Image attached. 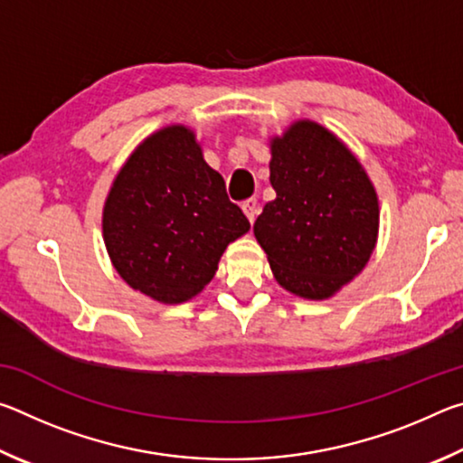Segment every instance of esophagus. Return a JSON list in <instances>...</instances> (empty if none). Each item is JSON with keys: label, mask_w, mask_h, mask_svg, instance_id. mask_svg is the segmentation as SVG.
<instances>
[{"label": "esophagus", "mask_w": 463, "mask_h": 463, "mask_svg": "<svg viewBox=\"0 0 463 463\" xmlns=\"http://www.w3.org/2000/svg\"><path fill=\"white\" fill-rule=\"evenodd\" d=\"M242 213L247 214V218H249V222H255V218H257V214H260V202H257L255 198H250V200H245L242 202Z\"/></svg>", "instance_id": "obj_1"}]
</instances>
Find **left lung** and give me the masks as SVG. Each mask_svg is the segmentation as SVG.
<instances>
[{"mask_svg":"<svg viewBox=\"0 0 463 463\" xmlns=\"http://www.w3.org/2000/svg\"><path fill=\"white\" fill-rule=\"evenodd\" d=\"M269 182L253 232L279 286L323 300L354 279L378 237V195L339 138L315 122H296L273 138Z\"/></svg>","mask_w":463,"mask_h":463,"instance_id":"obj_1","label":"left lung"}]
</instances>
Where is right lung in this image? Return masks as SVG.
Instances as JSON below:
<instances>
[{"label": "right lung", "mask_w": 463, "mask_h": 463, "mask_svg": "<svg viewBox=\"0 0 463 463\" xmlns=\"http://www.w3.org/2000/svg\"><path fill=\"white\" fill-rule=\"evenodd\" d=\"M249 226L184 127L159 130L130 155L104 208V241L116 271L165 304L198 294L214 278L226 245Z\"/></svg>", "instance_id": "add662e5"}]
</instances>
